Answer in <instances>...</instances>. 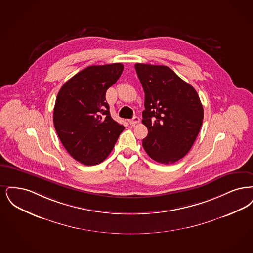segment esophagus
<instances>
[{
	"mask_svg": "<svg viewBox=\"0 0 253 253\" xmlns=\"http://www.w3.org/2000/svg\"><path fill=\"white\" fill-rule=\"evenodd\" d=\"M129 124L132 125V126H135V125H137L139 122H140V118L139 117H137V116H135V117H133L131 120H129Z\"/></svg>",
	"mask_w": 253,
	"mask_h": 253,
	"instance_id": "1",
	"label": "esophagus"
}]
</instances>
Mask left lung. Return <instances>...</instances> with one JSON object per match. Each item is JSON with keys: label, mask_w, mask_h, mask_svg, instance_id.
<instances>
[{"label": "left lung", "mask_w": 253, "mask_h": 253, "mask_svg": "<svg viewBox=\"0 0 253 253\" xmlns=\"http://www.w3.org/2000/svg\"><path fill=\"white\" fill-rule=\"evenodd\" d=\"M135 69L144 91L148 134L143 148L156 162L174 164L189 152L200 130L204 113L198 92L169 67L137 63Z\"/></svg>", "instance_id": "1"}]
</instances>
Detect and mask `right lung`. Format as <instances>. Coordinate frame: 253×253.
I'll return each instance as SVG.
<instances>
[{
	"instance_id": "add662e5",
	"label": "right lung",
	"mask_w": 253,
	"mask_h": 253,
	"mask_svg": "<svg viewBox=\"0 0 253 253\" xmlns=\"http://www.w3.org/2000/svg\"><path fill=\"white\" fill-rule=\"evenodd\" d=\"M123 70L121 63L87 67L57 93L55 130L68 153L83 165L102 163L125 129L111 118L106 102L107 89L116 83Z\"/></svg>"
}]
</instances>
